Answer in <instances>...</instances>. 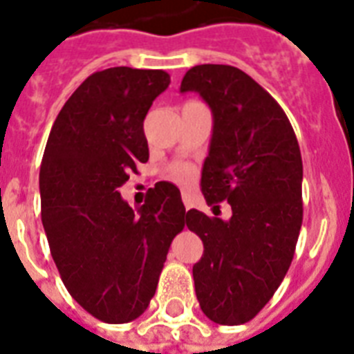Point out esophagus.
I'll list each match as a JSON object with an SVG mask.
<instances>
[{
  "instance_id": "esophagus-1",
  "label": "esophagus",
  "mask_w": 354,
  "mask_h": 354,
  "mask_svg": "<svg viewBox=\"0 0 354 354\" xmlns=\"http://www.w3.org/2000/svg\"><path fill=\"white\" fill-rule=\"evenodd\" d=\"M182 200H183V205H185V209H187V211H189V209H191V207H192L191 196H189L187 192H182Z\"/></svg>"
}]
</instances>
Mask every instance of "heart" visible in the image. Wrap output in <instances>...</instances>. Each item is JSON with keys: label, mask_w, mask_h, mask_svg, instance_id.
<instances>
[{"label": "heart", "mask_w": 354, "mask_h": 354, "mask_svg": "<svg viewBox=\"0 0 354 354\" xmlns=\"http://www.w3.org/2000/svg\"><path fill=\"white\" fill-rule=\"evenodd\" d=\"M194 176H196V169L189 165V163H178V165L171 167V171H169V178H171L172 182L180 183V185L191 183Z\"/></svg>", "instance_id": "b5f03b06"}]
</instances>
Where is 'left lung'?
<instances>
[{"instance_id":"left-lung-1","label":"left lung","mask_w":354,"mask_h":354,"mask_svg":"<svg viewBox=\"0 0 354 354\" xmlns=\"http://www.w3.org/2000/svg\"><path fill=\"white\" fill-rule=\"evenodd\" d=\"M180 91L211 107L202 192L214 209H232L227 222L196 209L185 214L205 247L192 267L194 289L207 318L240 326L271 300L295 257L304 218L300 147L283 109L240 68L196 65Z\"/></svg>"}]
</instances>
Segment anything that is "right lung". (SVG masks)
<instances>
[{
	"instance_id": "obj_1",
	"label": "right lung",
	"mask_w": 354,
	"mask_h": 354,
	"mask_svg": "<svg viewBox=\"0 0 354 354\" xmlns=\"http://www.w3.org/2000/svg\"><path fill=\"white\" fill-rule=\"evenodd\" d=\"M171 83L165 71L94 73L57 114L39 167L41 222L71 297L94 318L125 324L149 307L171 242L185 227L172 183L138 212L120 187L149 160L143 120Z\"/></svg>"
}]
</instances>
